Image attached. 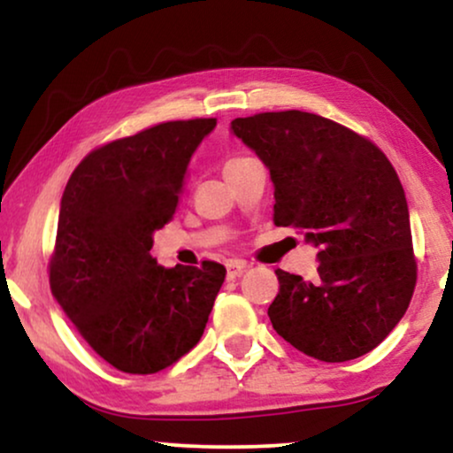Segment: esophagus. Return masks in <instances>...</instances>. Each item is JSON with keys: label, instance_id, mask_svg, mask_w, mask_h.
Here are the masks:
<instances>
[{"label": "esophagus", "instance_id": "34e87169", "mask_svg": "<svg viewBox=\"0 0 453 453\" xmlns=\"http://www.w3.org/2000/svg\"><path fill=\"white\" fill-rule=\"evenodd\" d=\"M245 270H247V264H245V262H241V259H231V262L226 264V276H228V280H233V278L241 276Z\"/></svg>", "mask_w": 453, "mask_h": 453}]
</instances>
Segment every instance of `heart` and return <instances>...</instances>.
I'll use <instances>...</instances> for the list:
<instances>
[{
  "mask_svg": "<svg viewBox=\"0 0 453 453\" xmlns=\"http://www.w3.org/2000/svg\"><path fill=\"white\" fill-rule=\"evenodd\" d=\"M247 160H250V157H231V158H226V163H225V166H222V171H225V175H226V173H231L234 169H239L241 165H245Z\"/></svg>",
  "mask_w": 453,
  "mask_h": 453,
  "instance_id": "obj_1",
  "label": "heart"
}]
</instances>
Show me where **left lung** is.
Instances as JSON below:
<instances>
[{
	"label": "left lung",
	"instance_id": "left-lung-1",
	"mask_svg": "<svg viewBox=\"0 0 453 453\" xmlns=\"http://www.w3.org/2000/svg\"><path fill=\"white\" fill-rule=\"evenodd\" d=\"M231 129L270 169L274 225L299 228L319 247L315 280L276 270L274 330L326 363L367 355L406 313L417 284L392 163L373 142L303 111L239 117Z\"/></svg>",
	"mask_w": 453,
	"mask_h": 453
}]
</instances>
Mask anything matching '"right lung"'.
<instances>
[{
	"label": "right lung",
	"instance_id": "1",
	"mask_svg": "<svg viewBox=\"0 0 453 453\" xmlns=\"http://www.w3.org/2000/svg\"><path fill=\"white\" fill-rule=\"evenodd\" d=\"M216 119L166 121L92 150L61 196L51 293L123 373L171 367L200 342L225 265L163 268L152 234L173 219L191 154Z\"/></svg>",
	"mask_w": 453,
	"mask_h": 453
}]
</instances>
